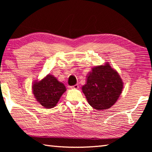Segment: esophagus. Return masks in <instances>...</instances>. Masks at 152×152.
<instances>
[{
    "mask_svg": "<svg viewBox=\"0 0 152 152\" xmlns=\"http://www.w3.org/2000/svg\"><path fill=\"white\" fill-rule=\"evenodd\" d=\"M70 88H72V89H78V88H79V86H78V84H76V85H74V86H71Z\"/></svg>",
    "mask_w": 152,
    "mask_h": 152,
    "instance_id": "34e87169",
    "label": "esophagus"
}]
</instances>
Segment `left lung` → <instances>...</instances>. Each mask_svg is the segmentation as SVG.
<instances>
[{
  "instance_id": "left-lung-1",
  "label": "left lung",
  "mask_w": 152,
  "mask_h": 152,
  "mask_svg": "<svg viewBox=\"0 0 152 152\" xmlns=\"http://www.w3.org/2000/svg\"><path fill=\"white\" fill-rule=\"evenodd\" d=\"M123 89L121 78L109 64L96 66L89 72L82 91L95 109H108L115 104Z\"/></svg>"
}]
</instances>
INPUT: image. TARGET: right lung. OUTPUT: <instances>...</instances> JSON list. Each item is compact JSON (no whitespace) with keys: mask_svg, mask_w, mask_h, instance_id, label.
Instances as JSON below:
<instances>
[{"mask_svg":"<svg viewBox=\"0 0 152 152\" xmlns=\"http://www.w3.org/2000/svg\"><path fill=\"white\" fill-rule=\"evenodd\" d=\"M65 91L66 88L63 83L50 74L33 86L34 97L42 106L48 109L56 106Z\"/></svg>","mask_w":152,"mask_h":152,"instance_id":"right-lung-1","label":"right lung"}]
</instances>
